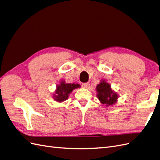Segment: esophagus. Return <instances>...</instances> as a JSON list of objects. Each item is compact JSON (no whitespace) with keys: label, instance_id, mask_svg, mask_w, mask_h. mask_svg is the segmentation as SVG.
<instances>
[{"label":"esophagus","instance_id":"1","mask_svg":"<svg viewBox=\"0 0 160 160\" xmlns=\"http://www.w3.org/2000/svg\"><path fill=\"white\" fill-rule=\"evenodd\" d=\"M89 85V82H87V83H82V86H83L84 88H88Z\"/></svg>","mask_w":160,"mask_h":160}]
</instances>
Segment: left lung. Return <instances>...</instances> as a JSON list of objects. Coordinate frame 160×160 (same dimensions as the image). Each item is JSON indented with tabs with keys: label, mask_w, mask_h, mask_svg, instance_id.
Returning <instances> with one entry per match:
<instances>
[{
	"label": "left lung",
	"mask_w": 160,
	"mask_h": 160,
	"mask_svg": "<svg viewBox=\"0 0 160 160\" xmlns=\"http://www.w3.org/2000/svg\"><path fill=\"white\" fill-rule=\"evenodd\" d=\"M98 98L103 104L111 105L114 104L118 99V95L113 93L111 89V86L109 83L102 81L97 85Z\"/></svg>",
	"instance_id": "left-lung-1"
}]
</instances>
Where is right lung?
Returning a JSON list of instances; mask_svg holds the SVG:
<instances>
[{"label":"right lung","mask_w":160,"mask_h":160,"mask_svg":"<svg viewBox=\"0 0 160 160\" xmlns=\"http://www.w3.org/2000/svg\"><path fill=\"white\" fill-rule=\"evenodd\" d=\"M80 87L79 84H70L65 83L64 81L61 83L59 85L57 86L56 95L54 99L57 101H63L67 99L69 93L75 88H78Z\"/></svg>","instance_id":"add662e5"}]
</instances>
